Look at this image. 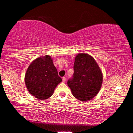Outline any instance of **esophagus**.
<instances>
[{"label":"esophagus","mask_w":133,"mask_h":133,"mask_svg":"<svg viewBox=\"0 0 133 133\" xmlns=\"http://www.w3.org/2000/svg\"><path fill=\"white\" fill-rule=\"evenodd\" d=\"M62 80H63V82H66V78L65 77H63L62 78Z\"/></svg>","instance_id":"1"}]
</instances>
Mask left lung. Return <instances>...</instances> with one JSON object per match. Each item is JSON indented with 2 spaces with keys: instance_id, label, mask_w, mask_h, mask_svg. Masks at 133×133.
<instances>
[{
  "instance_id": "obj_1",
  "label": "left lung",
  "mask_w": 133,
  "mask_h": 133,
  "mask_svg": "<svg viewBox=\"0 0 133 133\" xmlns=\"http://www.w3.org/2000/svg\"><path fill=\"white\" fill-rule=\"evenodd\" d=\"M73 68V78L67 82L72 94L82 102L91 100L102 85L103 76L100 67L91 56L79 53L76 56Z\"/></svg>"
}]
</instances>
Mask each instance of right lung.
Listing matches in <instances>:
<instances>
[{
  "mask_svg": "<svg viewBox=\"0 0 133 133\" xmlns=\"http://www.w3.org/2000/svg\"><path fill=\"white\" fill-rule=\"evenodd\" d=\"M62 81L49 55L33 60L27 69L24 77L28 90L39 100H46L52 96L56 87Z\"/></svg>",
  "mask_w": 133,
  "mask_h": 133,
  "instance_id": "obj_1",
  "label": "right lung"
}]
</instances>
